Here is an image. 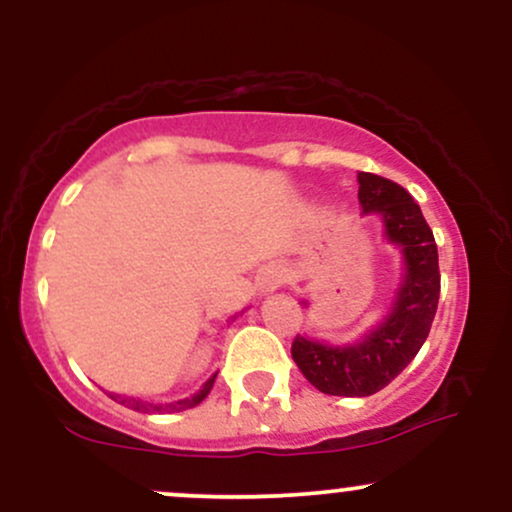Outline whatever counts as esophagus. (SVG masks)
<instances>
[{
    "mask_svg": "<svg viewBox=\"0 0 512 512\" xmlns=\"http://www.w3.org/2000/svg\"><path fill=\"white\" fill-rule=\"evenodd\" d=\"M281 281H284V272H269V276H267L269 289H276V286H279Z\"/></svg>",
    "mask_w": 512,
    "mask_h": 512,
    "instance_id": "34e87169",
    "label": "esophagus"
}]
</instances>
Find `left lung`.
I'll return each mask as SVG.
<instances>
[{"label": "left lung", "instance_id": "8db88e82", "mask_svg": "<svg viewBox=\"0 0 512 512\" xmlns=\"http://www.w3.org/2000/svg\"><path fill=\"white\" fill-rule=\"evenodd\" d=\"M358 202L366 214L383 216L385 236L402 248L407 269L392 313L361 344L293 339L291 356L308 383L337 397H368L390 385L424 346L440 296L436 238L409 192L380 175L358 173Z\"/></svg>", "mask_w": 512, "mask_h": 512}]
</instances>
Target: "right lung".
Masks as SVG:
<instances>
[{
  "mask_svg": "<svg viewBox=\"0 0 512 512\" xmlns=\"http://www.w3.org/2000/svg\"><path fill=\"white\" fill-rule=\"evenodd\" d=\"M214 380H216V375H211V378L207 380V383H204V387L197 392V395H192V397H187V399H180V402H173V404H163V407H154V404L139 402V399L125 397V395H110V399H115V402L125 404V407L134 409V411H144V414H146V411H182V409L197 407V404L209 395V390H211V387H214Z\"/></svg>",
  "mask_w": 512,
  "mask_h": 512,
  "instance_id": "add662e5",
  "label": "right lung"
}]
</instances>
